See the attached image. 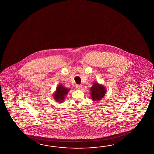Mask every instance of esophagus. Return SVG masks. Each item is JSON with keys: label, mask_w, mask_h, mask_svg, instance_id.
<instances>
[{"label": "esophagus", "mask_w": 154, "mask_h": 154, "mask_svg": "<svg viewBox=\"0 0 154 154\" xmlns=\"http://www.w3.org/2000/svg\"><path fill=\"white\" fill-rule=\"evenodd\" d=\"M76 88H77V89H81L82 88V85H78V84H77V85H76Z\"/></svg>", "instance_id": "1"}]
</instances>
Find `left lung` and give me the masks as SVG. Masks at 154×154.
<instances>
[{
  "label": "left lung",
  "mask_w": 154,
  "mask_h": 154,
  "mask_svg": "<svg viewBox=\"0 0 154 154\" xmlns=\"http://www.w3.org/2000/svg\"><path fill=\"white\" fill-rule=\"evenodd\" d=\"M91 97L93 101H99L105 96L106 90L103 86L96 83L91 87Z\"/></svg>",
  "instance_id": "8db88e82"
}]
</instances>
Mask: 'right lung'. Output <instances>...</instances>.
I'll use <instances>...</instances> for the list:
<instances>
[{
    "instance_id": "add662e5",
    "label": "right lung",
    "mask_w": 154,
    "mask_h": 154,
    "mask_svg": "<svg viewBox=\"0 0 154 154\" xmlns=\"http://www.w3.org/2000/svg\"><path fill=\"white\" fill-rule=\"evenodd\" d=\"M56 91L54 94V97L56 101L59 103H62L63 101L65 96L68 93L69 90L68 88L63 87V86L58 85L56 88Z\"/></svg>"
}]
</instances>
